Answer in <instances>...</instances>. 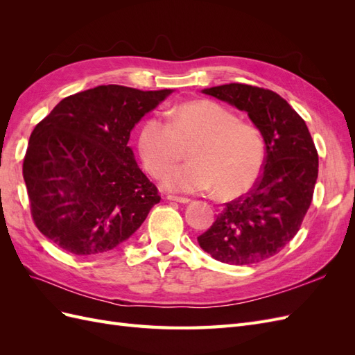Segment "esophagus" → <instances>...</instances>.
Here are the masks:
<instances>
[{"label":"esophagus","instance_id":"34e87169","mask_svg":"<svg viewBox=\"0 0 355 355\" xmlns=\"http://www.w3.org/2000/svg\"><path fill=\"white\" fill-rule=\"evenodd\" d=\"M168 201H175V202H180V204H187L189 202V198H185V197H176V196H167L166 197Z\"/></svg>","mask_w":355,"mask_h":355}]
</instances>
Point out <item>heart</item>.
I'll return each mask as SVG.
<instances>
[{"label":"heart","mask_w":355,"mask_h":355,"mask_svg":"<svg viewBox=\"0 0 355 355\" xmlns=\"http://www.w3.org/2000/svg\"><path fill=\"white\" fill-rule=\"evenodd\" d=\"M167 120L149 116L141 125L137 146L149 175L161 178L190 148L191 163L164 178V188L202 192L214 188L219 197L239 196L259 176L265 142L259 128L214 101L180 103Z\"/></svg>","instance_id":"obj_1"}]
</instances>
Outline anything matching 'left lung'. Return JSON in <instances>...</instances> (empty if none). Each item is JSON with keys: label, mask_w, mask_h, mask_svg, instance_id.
I'll return each instance as SVG.
<instances>
[{"label": "left lung", "mask_w": 355, "mask_h": 355, "mask_svg": "<svg viewBox=\"0 0 355 355\" xmlns=\"http://www.w3.org/2000/svg\"><path fill=\"white\" fill-rule=\"evenodd\" d=\"M202 93L245 111L261 130L266 151L253 188L225 204L198 243L223 263L262 262L295 237L311 206L318 176L314 141L304 118L272 90L231 83Z\"/></svg>", "instance_id": "obj_1"}]
</instances>
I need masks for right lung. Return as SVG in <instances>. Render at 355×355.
Returning <instances> with one entry per match:
<instances>
[{
    "label": "right lung",
    "mask_w": 355,
    "mask_h": 355,
    "mask_svg": "<svg viewBox=\"0 0 355 355\" xmlns=\"http://www.w3.org/2000/svg\"><path fill=\"white\" fill-rule=\"evenodd\" d=\"M171 90L99 85L68 96L35 125L24 158L31 214L42 235L77 256L110 252L159 202L127 145Z\"/></svg>",
    "instance_id": "add662e5"
}]
</instances>
